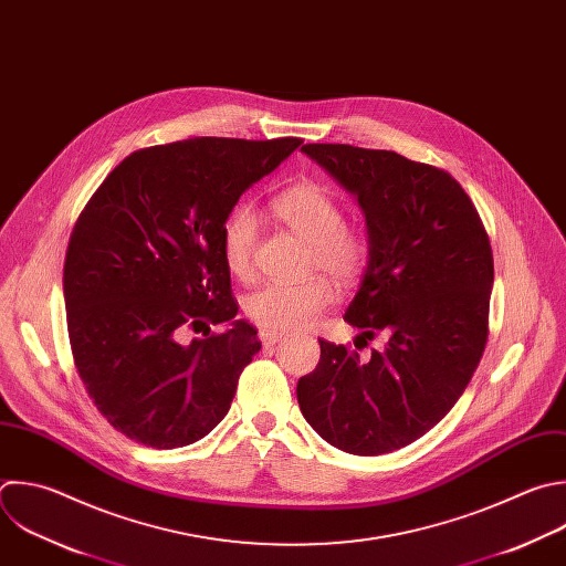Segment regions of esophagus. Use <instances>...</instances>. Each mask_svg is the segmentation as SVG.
I'll use <instances>...</instances> for the list:
<instances>
[{
	"label": "esophagus",
	"mask_w": 566,
	"mask_h": 566,
	"mask_svg": "<svg viewBox=\"0 0 566 566\" xmlns=\"http://www.w3.org/2000/svg\"><path fill=\"white\" fill-rule=\"evenodd\" d=\"M284 337H286L284 333H275V331H266V328H262V331H260V339H262V344H264L266 348H269V346L280 344Z\"/></svg>",
	"instance_id": "esophagus-1"
}]
</instances>
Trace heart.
Returning <instances> with one entry per match:
<instances>
[{"mask_svg":"<svg viewBox=\"0 0 566 566\" xmlns=\"http://www.w3.org/2000/svg\"><path fill=\"white\" fill-rule=\"evenodd\" d=\"M273 218L308 244V264L333 280L348 284L361 275L370 244L361 227L344 220L342 202L326 186L315 181L293 184L269 205ZM258 218L251 207H235L222 222L220 247L227 269L247 280L253 273ZM335 291L326 277L313 275L302 282H271L244 300V313L266 331H297L317 319L333 302Z\"/></svg>","mask_w":566,"mask_h":566,"instance_id":"obj_1","label":"heart"}]
</instances>
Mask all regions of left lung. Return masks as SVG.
<instances>
[{
    "mask_svg": "<svg viewBox=\"0 0 566 566\" xmlns=\"http://www.w3.org/2000/svg\"><path fill=\"white\" fill-rule=\"evenodd\" d=\"M366 220L370 244L344 319L357 353L319 339V361L297 382L306 422L353 455H382L431 431L460 400L486 344L493 255L464 188L429 164L350 144L302 146Z\"/></svg>",
    "mask_w": 566,
    "mask_h": 566,
    "instance_id": "obj_1",
    "label": "left lung"
}]
</instances>
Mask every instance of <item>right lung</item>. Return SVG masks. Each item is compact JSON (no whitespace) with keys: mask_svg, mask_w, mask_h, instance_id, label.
I'll return each mask as SVG.
<instances>
[{"mask_svg":"<svg viewBox=\"0 0 566 566\" xmlns=\"http://www.w3.org/2000/svg\"><path fill=\"white\" fill-rule=\"evenodd\" d=\"M300 144L193 137L142 148L82 211L64 262L69 337L88 396L126 438L177 449L229 413L262 342L235 317L222 222ZM209 321L228 328L212 334ZM184 325L212 335L181 345Z\"/></svg>","mask_w":566,"mask_h":566,"instance_id":"1","label":"right lung"}]
</instances>
